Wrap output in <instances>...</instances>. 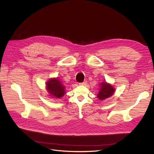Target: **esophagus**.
I'll list each match as a JSON object with an SVG mask.
<instances>
[{"label": "esophagus", "instance_id": "34e87169", "mask_svg": "<svg viewBox=\"0 0 154 154\" xmlns=\"http://www.w3.org/2000/svg\"><path fill=\"white\" fill-rule=\"evenodd\" d=\"M87 81L85 80V81H84L83 83H79V85H87Z\"/></svg>", "mask_w": 154, "mask_h": 154}]
</instances>
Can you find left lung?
Here are the masks:
<instances>
[{
    "instance_id": "1",
    "label": "left lung",
    "mask_w": 154,
    "mask_h": 154,
    "mask_svg": "<svg viewBox=\"0 0 154 154\" xmlns=\"http://www.w3.org/2000/svg\"><path fill=\"white\" fill-rule=\"evenodd\" d=\"M99 87V91L97 97L100 100H104L112 96L115 92V87H113L112 85L107 83L106 82L100 83Z\"/></svg>"
}]
</instances>
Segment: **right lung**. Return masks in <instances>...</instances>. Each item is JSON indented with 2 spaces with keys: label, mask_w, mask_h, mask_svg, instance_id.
<instances>
[{
  "label": "right lung",
  "mask_w": 154,
  "mask_h": 154,
  "mask_svg": "<svg viewBox=\"0 0 154 154\" xmlns=\"http://www.w3.org/2000/svg\"><path fill=\"white\" fill-rule=\"evenodd\" d=\"M46 89L53 99H60L66 94V87L59 78H50L46 82Z\"/></svg>",
  "instance_id": "1"
}]
</instances>
